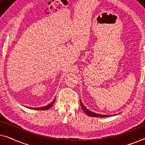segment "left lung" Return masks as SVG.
Masks as SVG:
<instances>
[{"instance_id":"obj_1","label":"left lung","mask_w":145,"mask_h":145,"mask_svg":"<svg viewBox=\"0 0 145 145\" xmlns=\"http://www.w3.org/2000/svg\"><path fill=\"white\" fill-rule=\"evenodd\" d=\"M80 105L81 107H82V110H84V112L86 113V114L88 115V116H90V117H98V118H106V117H110L112 116H114V115H103V114H97V113L91 112L90 110H89L87 109L86 107H85L82 102L80 101Z\"/></svg>"}]
</instances>
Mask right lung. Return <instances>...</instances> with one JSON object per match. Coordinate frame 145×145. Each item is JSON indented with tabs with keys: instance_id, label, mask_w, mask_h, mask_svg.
<instances>
[{
	"instance_id": "add662e5",
	"label": "right lung",
	"mask_w": 145,
	"mask_h": 145,
	"mask_svg": "<svg viewBox=\"0 0 145 145\" xmlns=\"http://www.w3.org/2000/svg\"><path fill=\"white\" fill-rule=\"evenodd\" d=\"M55 102V98L53 100V101L50 104L47 105V106H43V107H40V108H31V107H27V108H29V109H32V110H47L49 109L50 108H51L53 106V104H54V102Z\"/></svg>"
}]
</instances>
